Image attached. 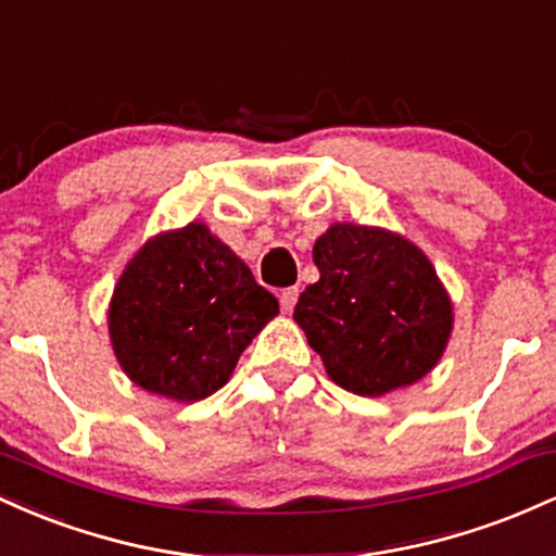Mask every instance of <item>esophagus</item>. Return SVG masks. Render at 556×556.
Segmentation results:
<instances>
[{
    "label": "esophagus",
    "instance_id": "obj_1",
    "mask_svg": "<svg viewBox=\"0 0 556 556\" xmlns=\"http://www.w3.org/2000/svg\"><path fill=\"white\" fill-rule=\"evenodd\" d=\"M298 287H287V290H282L279 292V305H282V311L285 314H290L292 308H295V303H298Z\"/></svg>",
    "mask_w": 556,
    "mask_h": 556
}]
</instances>
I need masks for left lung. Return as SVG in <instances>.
Here are the masks:
<instances>
[{"label":"left lung","instance_id":"1","mask_svg":"<svg viewBox=\"0 0 556 556\" xmlns=\"http://www.w3.org/2000/svg\"><path fill=\"white\" fill-rule=\"evenodd\" d=\"M314 264L321 277L300 292L292 318L334 384L381 397L437 366L455 316L418 245L340 222L316 240Z\"/></svg>","mask_w":556,"mask_h":556}]
</instances>
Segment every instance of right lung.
<instances>
[{"instance_id": "right-lung-1", "label": "right lung", "mask_w": 556, "mask_h": 556, "mask_svg": "<svg viewBox=\"0 0 556 556\" xmlns=\"http://www.w3.org/2000/svg\"><path fill=\"white\" fill-rule=\"evenodd\" d=\"M277 298L201 222L151 238L125 266L110 340L146 392L198 402L222 389L274 316Z\"/></svg>"}]
</instances>
